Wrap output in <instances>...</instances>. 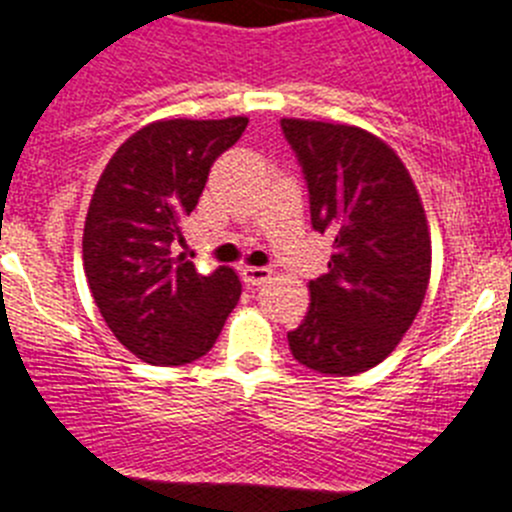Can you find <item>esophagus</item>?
Segmentation results:
<instances>
[{
	"mask_svg": "<svg viewBox=\"0 0 512 512\" xmlns=\"http://www.w3.org/2000/svg\"><path fill=\"white\" fill-rule=\"evenodd\" d=\"M273 278V270L270 267H257V265H245L242 267V280L247 285H262Z\"/></svg>",
	"mask_w": 512,
	"mask_h": 512,
	"instance_id": "obj_1",
	"label": "esophagus"
}]
</instances>
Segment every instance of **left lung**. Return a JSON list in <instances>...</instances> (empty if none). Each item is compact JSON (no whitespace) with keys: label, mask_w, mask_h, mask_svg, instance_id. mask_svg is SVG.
<instances>
[{"label":"left lung","mask_w":512,"mask_h":512,"mask_svg":"<svg viewBox=\"0 0 512 512\" xmlns=\"http://www.w3.org/2000/svg\"><path fill=\"white\" fill-rule=\"evenodd\" d=\"M308 183L313 229L334 239L329 273L288 331L308 370L349 377L380 365L421 311L431 232L411 173L393 147L354 124L283 117Z\"/></svg>","instance_id":"left-lung-1"}]
</instances>
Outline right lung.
<instances>
[{"instance_id": "obj_1", "label": "right lung", "mask_w": 512, "mask_h": 512, "mask_svg": "<svg viewBox=\"0 0 512 512\" xmlns=\"http://www.w3.org/2000/svg\"><path fill=\"white\" fill-rule=\"evenodd\" d=\"M247 117L158 119L127 137L101 173L84 224V273L119 344L142 362L176 367L204 357L237 306L232 267L196 273L170 257L214 160Z\"/></svg>"}]
</instances>
